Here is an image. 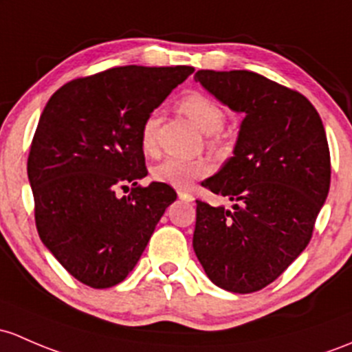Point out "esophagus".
Instances as JSON below:
<instances>
[{"instance_id":"esophagus-1","label":"esophagus","mask_w":352,"mask_h":352,"mask_svg":"<svg viewBox=\"0 0 352 352\" xmlns=\"http://www.w3.org/2000/svg\"><path fill=\"white\" fill-rule=\"evenodd\" d=\"M177 194H179V199H182V201H186V202H192V201H194V195L188 194V192L179 190V192H177Z\"/></svg>"}]
</instances>
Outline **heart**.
<instances>
[{
	"mask_svg": "<svg viewBox=\"0 0 352 352\" xmlns=\"http://www.w3.org/2000/svg\"><path fill=\"white\" fill-rule=\"evenodd\" d=\"M179 109L195 124L199 129L212 135L214 146L221 145L223 138L217 135L226 123V111L223 106L212 98L202 92H190L184 96L179 102ZM160 126V114L157 111L150 113L143 121L140 129V143L145 153H153L157 150V133ZM210 172V165L202 158L197 160H187V158L168 157L164 162L153 166V179L160 184H166L170 187L186 188L194 180L202 179Z\"/></svg>",
	"mask_w": 352,
	"mask_h": 352,
	"instance_id": "obj_1",
	"label": "heart"
}]
</instances>
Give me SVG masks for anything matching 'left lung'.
<instances>
[{"label":"left lung","instance_id":"obj_1","mask_svg":"<svg viewBox=\"0 0 352 352\" xmlns=\"http://www.w3.org/2000/svg\"><path fill=\"white\" fill-rule=\"evenodd\" d=\"M195 80L244 114L234 157L202 182L232 209L197 201L194 251L234 294L275 282L305 250L331 186V153L312 102L250 70H197Z\"/></svg>","mask_w":352,"mask_h":352}]
</instances>
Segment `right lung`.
Here are the masks:
<instances>
[{"label":"right lung","instance_id":"obj_1","mask_svg":"<svg viewBox=\"0 0 352 352\" xmlns=\"http://www.w3.org/2000/svg\"><path fill=\"white\" fill-rule=\"evenodd\" d=\"M194 67L124 65L64 84L47 102L28 155L35 224L58 263L92 288L129 275L177 199L146 175L143 121ZM129 195L117 197V190Z\"/></svg>","mask_w":352,"mask_h":352}]
</instances>
